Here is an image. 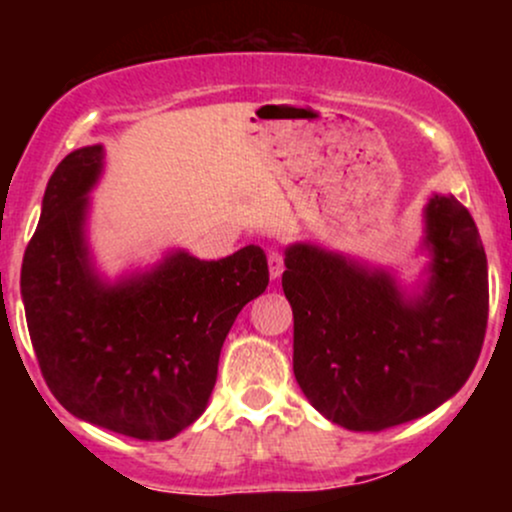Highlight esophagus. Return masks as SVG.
Instances as JSON below:
<instances>
[{
	"mask_svg": "<svg viewBox=\"0 0 512 512\" xmlns=\"http://www.w3.org/2000/svg\"><path fill=\"white\" fill-rule=\"evenodd\" d=\"M269 260V274H272V279H279L281 272H284V255H281L279 248H272L267 255Z\"/></svg>",
	"mask_w": 512,
	"mask_h": 512,
	"instance_id": "obj_1",
	"label": "esophagus"
}]
</instances>
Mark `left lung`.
<instances>
[{
    "label": "left lung",
    "instance_id": "8db88e82",
    "mask_svg": "<svg viewBox=\"0 0 512 512\" xmlns=\"http://www.w3.org/2000/svg\"><path fill=\"white\" fill-rule=\"evenodd\" d=\"M433 250L424 296L404 301L385 272L313 245L286 250L293 373L310 404L349 431H385L428 414L467 383L489 320L477 223L455 197L426 207Z\"/></svg>",
    "mask_w": 512,
    "mask_h": 512
}]
</instances>
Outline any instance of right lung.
<instances>
[{
    "instance_id": "1",
    "label": "right lung",
    "mask_w": 512,
    "mask_h": 512,
    "mask_svg": "<svg viewBox=\"0 0 512 512\" xmlns=\"http://www.w3.org/2000/svg\"><path fill=\"white\" fill-rule=\"evenodd\" d=\"M103 149L84 146L50 175L21 267L40 373L74 416L137 440H168L202 416L223 339L269 284L257 245L223 260L175 252L139 279L103 286L88 267L86 192Z\"/></svg>"
}]
</instances>
